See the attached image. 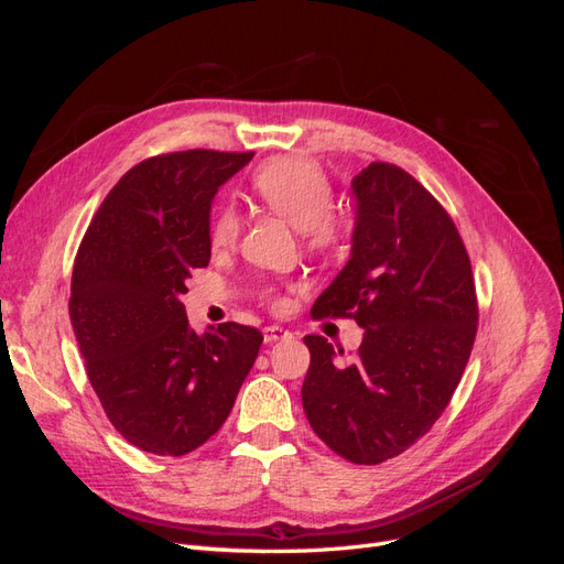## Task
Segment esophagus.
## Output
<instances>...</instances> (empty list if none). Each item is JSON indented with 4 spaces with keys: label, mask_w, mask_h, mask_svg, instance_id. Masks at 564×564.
<instances>
[{
    "label": "esophagus",
    "mask_w": 564,
    "mask_h": 564,
    "mask_svg": "<svg viewBox=\"0 0 564 564\" xmlns=\"http://www.w3.org/2000/svg\"><path fill=\"white\" fill-rule=\"evenodd\" d=\"M292 334H289V329L280 327V324H270V327L263 329V338L265 344H275V340H282V338H289Z\"/></svg>",
    "instance_id": "obj_1"
}]
</instances>
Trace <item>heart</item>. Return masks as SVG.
Here are the masks:
<instances>
[{
	"instance_id": "1",
	"label": "heart",
	"mask_w": 564,
	"mask_h": 564,
	"mask_svg": "<svg viewBox=\"0 0 564 564\" xmlns=\"http://www.w3.org/2000/svg\"><path fill=\"white\" fill-rule=\"evenodd\" d=\"M251 193L272 214L292 224L311 249H327L340 237V218L332 212V185L322 169L303 158H275L251 176ZM240 214L220 204L209 226L214 249L230 247L240 235Z\"/></svg>"
}]
</instances>
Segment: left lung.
Returning <instances> with one entry per match:
<instances>
[{"label":"left lung","instance_id":"left-lung-1","mask_svg":"<svg viewBox=\"0 0 564 564\" xmlns=\"http://www.w3.org/2000/svg\"><path fill=\"white\" fill-rule=\"evenodd\" d=\"M350 259L313 317H355L365 329L350 362L305 336L301 388L317 437L352 464L402 454L445 412L477 332L470 259L449 214L395 164L373 162L350 183Z\"/></svg>","mask_w":564,"mask_h":564}]
</instances>
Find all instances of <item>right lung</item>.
Returning a JSON list of instances; mask_svg holds the SVG:
<instances>
[{"label":"right lung","mask_w":564,"mask_h":564,"mask_svg":"<svg viewBox=\"0 0 564 564\" xmlns=\"http://www.w3.org/2000/svg\"><path fill=\"white\" fill-rule=\"evenodd\" d=\"M251 158L185 150L135 164L79 245L70 286L79 352L110 423L143 452L183 456L204 445L263 344L237 322L197 334L181 303L191 272L212 259L218 187Z\"/></svg>","instance_id":"add662e5"}]
</instances>
